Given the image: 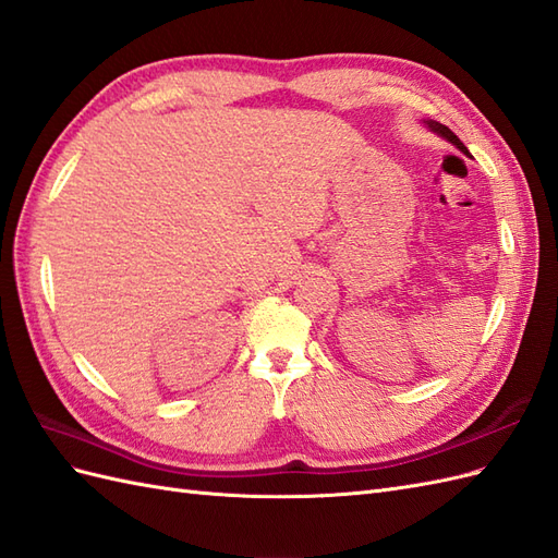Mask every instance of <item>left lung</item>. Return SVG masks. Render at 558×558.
<instances>
[{"mask_svg": "<svg viewBox=\"0 0 558 558\" xmlns=\"http://www.w3.org/2000/svg\"><path fill=\"white\" fill-rule=\"evenodd\" d=\"M426 124H428V130L436 132V134H440L442 138H448V141L452 143V146H457V148H460L462 153H466V155H469V150L464 148V143H462L460 138H457V136H454V134L448 130L446 124H438V122H434V120H426Z\"/></svg>", "mask_w": 558, "mask_h": 558, "instance_id": "obj_1", "label": "left lung"}]
</instances>
